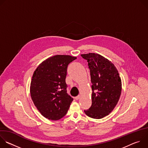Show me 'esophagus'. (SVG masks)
Wrapping results in <instances>:
<instances>
[{"label": "esophagus", "mask_w": 148, "mask_h": 148, "mask_svg": "<svg viewBox=\"0 0 148 148\" xmlns=\"http://www.w3.org/2000/svg\"><path fill=\"white\" fill-rule=\"evenodd\" d=\"M74 98H75V99H76V100H78V99H79L80 98V96H79V95H78V96L75 97Z\"/></svg>", "instance_id": "34e87169"}]
</instances>
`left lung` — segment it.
<instances>
[{"label":"left lung","mask_w":148,"mask_h":148,"mask_svg":"<svg viewBox=\"0 0 148 148\" xmlns=\"http://www.w3.org/2000/svg\"><path fill=\"white\" fill-rule=\"evenodd\" d=\"M87 60L92 82V105L84 110L89 117L101 119L114 109L122 91V81L118 70L107 58L97 53L81 54Z\"/></svg>","instance_id":"left-lung-1"}]
</instances>
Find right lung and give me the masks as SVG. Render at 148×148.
<instances>
[{"instance_id":"right-lung-1","label":"right lung","mask_w":148,"mask_h":148,"mask_svg":"<svg viewBox=\"0 0 148 148\" xmlns=\"http://www.w3.org/2000/svg\"><path fill=\"white\" fill-rule=\"evenodd\" d=\"M77 58L69 55H56L44 60L34 71L30 92L40 114L57 121L67 114L73 98L67 93L66 78L69 63Z\"/></svg>"}]
</instances>
